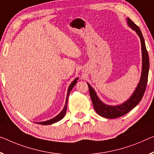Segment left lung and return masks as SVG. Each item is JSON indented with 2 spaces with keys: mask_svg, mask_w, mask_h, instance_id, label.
<instances>
[{
  "mask_svg": "<svg viewBox=\"0 0 154 154\" xmlns=\"http://www.w3.org/2000/svg\"><path fill=\"white\" fill-rule=\"evenodd\" d=\"M127 23L132 29L136 31L140 38L142 53H143V69H142L141 79L140 82L138 85V87H137L131 98L125 103L118 106H109L105 105L102 103L98 99L93 88L89 85V84H87L89 87V94H90L92 103H93L96 112L101 116L106 118H116L122 116L136 107L140 103L141 99L143 98L146 89V84H147L149 69V58L147 50L146 49L145 40L143 38L140 28L135 24L133 21L128 18H127Z\"/></svg>",
  "mask_w": 154,
  "mask_h": 154,
  "instance_id": "obj_1",
  "label": "left lung"
}]
</instances>
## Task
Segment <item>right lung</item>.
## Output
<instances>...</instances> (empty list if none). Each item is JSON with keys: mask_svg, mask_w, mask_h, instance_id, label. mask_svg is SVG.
<instances>
[{"mask_svg": "<svg viewBox=\"0 0 154 154\" xmlns=\"http://www.w3.org/2000/svg\"><path fill=\"white\" fill-rule=\"evenodd\" d=\"M77 80H78V79H75L74 80V81H73L72 83H71V85H69V89H68V91H67V98H66V103H65V107H64L62 112H61L60 113H59V114L57 116H56L55 118H52V119H51V120H47V121H45V122H36V123H39V124L43 125H51V124L55 123V122L59 121V120H60L64 116H65V113H66V111H67V100H68V98H69V95L71 91H72V89H73V87H74L75 86V85L76 84Z\"/></svg>", "mask_w": 154, "mask_h": 154, "instance_id": "obj_1", "label": "right lung"}]
</instances>
